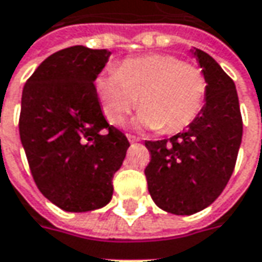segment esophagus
Listing matches in <instances>:
<instances>
[{"label":"esophagus","mask_w":262,"mask_h":262,"mask_svg":"<svg viewBox=\"0 0 262 262\" xmlns=\"http://www.w3.org/2000/svg\"><path fill=\"white\" fill-rule=\"evenodd\" d=\"M128 141H129V143H137V141H138V140H140V138H138V137H136V136H131V134H128Z\"/></svg>","instance_id":"34e87169"}]
</instances>
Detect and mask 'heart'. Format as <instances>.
<instances>
[{"label": "heart", "instance_id": "b5f03b06", "mask_svg": "<svg viewBox=\"0 0 262 262\" xmlns=\"http://www.w3.org/2000/svg\"><path fill=\"white\" fill-rule=\"evenodd\" d=\"M96 93L109 122H122L138 102L136 125L173 134L203 111L207 78L200 68L173 55L138 56L99 77Z\"/></svg>", "mask_w": 262, "mask_h": 262}]
</instances>
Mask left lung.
Masks as SVG:
<instances>
[{"label":"left lung","instance_id":"1","mask_svg":"<svg viewBox=\"0 0 262 262\" xmlns=\"http://www.w3.org/2000/svg\"><path fill=\"white\" fill-rule=\"evenodd\" d=\"M207 78L206 103L184 133L146 141L151 160L146 173L157 207L189 216L213 204L233 173L242 141V116L235 83L211 56L191 49Z\"/></svg>","mask_w":262,"mask_h":262}]
</instances>
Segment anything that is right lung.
Returning a JSON list of instances; mask_svg holds the SVG:
<instances>
[{
	"instance_id": "1",
	"label": "right lung",
	"mask_w": 262,
	"mask_h": 262,
	"mask_svg": "<svg viewBox=\"0 0 262 262\" xmlns=\"http://www.w3.org/2000/svg\"><path fill=\"white\" fill-rule=\"evenodd\" d=\"M111 55L77 45L48 56L26 81L20 140L36 185L61 210L105 207L129 143L103 116L95 81Z\"/></svg>"
}]
</instances>
